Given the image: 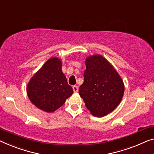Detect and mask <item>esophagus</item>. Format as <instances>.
Masks as SVG:
<instances>
[{
	"label": "esophagus",
	"mask_w": 154,
	"mask_h": 154,
	"mask_svg": "<svg viewBox=\"0 0 154 154\" xmlns=\"http://www.w3.org/2000/svg\"><path fill=\"white\" fill-rule=\"evenodd\" d=\"M72 89H73V91H74V93H77L78 92V86H73Z\"/></svg>",
	"instance_id": "obj_1"
}]
</instances>
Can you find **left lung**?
I'll use <instances>...</instances> for the list:
<instances>
[{
  "label": "left lung",
  "instance_id": "left-lung-1",
  "mask_svg": "<svg viewBox=\"0 0 154 154\" xmlns=\"http://www.w3.org/2000/svg\"><path fill=\"white\" fill-rule=\"evenodd\" d=\"M85 63L84 82L79 93L93 116H105L120 103L125 85L113 66L101 55L88 57Z\"/></svg>",
  "mask_w": 154,
  "mask_h": 154
}]
</instances>
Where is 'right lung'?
I'll list each match as a JSON object with an SVG mask.
<instances>
[{"label":"right lung","instance_id":"1","mask_svg":"<svg viewBox=\"0 0 154 154\" xmlns=\"http://www.w3.org/2000/svg\"><path fill=\"white\" fill-rule=\"evenodd\" d=\"M27 93L34 105L48 113L62 106L73 90L61 70L60 59H48L29 80Z\"/></svg>","mask_w":154,"mask_h":154}]
</instances>
